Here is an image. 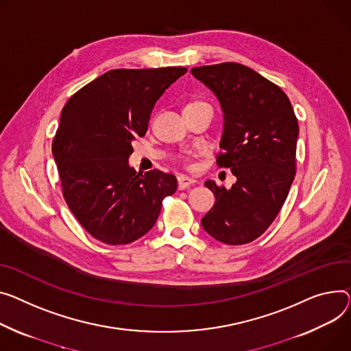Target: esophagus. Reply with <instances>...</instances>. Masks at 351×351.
Returning a JSON list of instances; mask_svg holds the SVG:
<instances>
[{
	"label": "esophagus",
	"mask_w": 351,
	"mask_h": 351,
	"mask_svg": "<svg viewBox=\"0 0 351 351\" xmlns=\"http://www.w3.org/2000/svg\"><path fill=\"white\" fill-rule=\"evenodd\" d=\"M195 183V179L192 178H188V176H183V175H179L178 176V189L179 191H183L186 188H189L191 184Z\"/></svg>",
	"instance_id": "1"
}]
</instances>
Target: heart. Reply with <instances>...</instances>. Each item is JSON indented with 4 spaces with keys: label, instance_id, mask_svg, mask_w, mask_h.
Wrapping results in <instances>:
<instances>
[{
    "label": "heart",
    "instance_id": "obj_1",
    "mask_svg": "<svg viewBox=\"0 0 351 351\" xmlns=\"http://www.w3.org/2000/svg\"><path fill=\"white\" fill-rule=\"evenodd\" d=\"M191 104H202L200 101H196V103H191ZM191 104H188V106H191ZM180 160H182V163L184 165V168H192L193 165H192V156H189V155H186V156H182L180 158Z\"/></svg>",
    "mask_w": 351,
    "mask_h": 351
}]
</instances>
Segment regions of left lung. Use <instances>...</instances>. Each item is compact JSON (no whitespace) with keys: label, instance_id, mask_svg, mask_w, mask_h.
I'll use <instances>...</instances> for the list:
<instances>
[{"label":"left lung","instance_id":"8db88e82","mask_svg":"<svg viewBox=\"0 0 351 351\" xmlns=\"http://www.w3.org/2000/svg\"><path fill=\"white\" fill-rule=\"evenodd\" d=\"M191 72L220 100L224 131L217 167L237 178L230 189L204 183L216 203L202 226L220 243L248 244L272 224L295 179L296 115L284 90L248 66L224 62Z\"/></svg>","mask_w":351,"mask_h":351}]
</instances>
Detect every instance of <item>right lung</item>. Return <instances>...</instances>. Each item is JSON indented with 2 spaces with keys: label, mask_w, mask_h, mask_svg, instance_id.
I'll list each match as a JSON object with an SVG mask.
<instances>
[{
  "label": "right lung",
  "mask_w": 351,
  "mask_h": 351,
  "mask_svg": "<svg viewBox=\"0 0 351 351\" xmlns=\"http://www.w3.org/2000/svg\"><path fill=\"white\" fill-rule=\"evenodd\" d=\"M186 67L115 69L77 90L60 114L52 152L70 212L90 236L130 244L154 227L178 182L128 167L132 143L148 130L156 100Z\"/></svg>",
  "instance_id": "add662e5"
}]
</instances>
